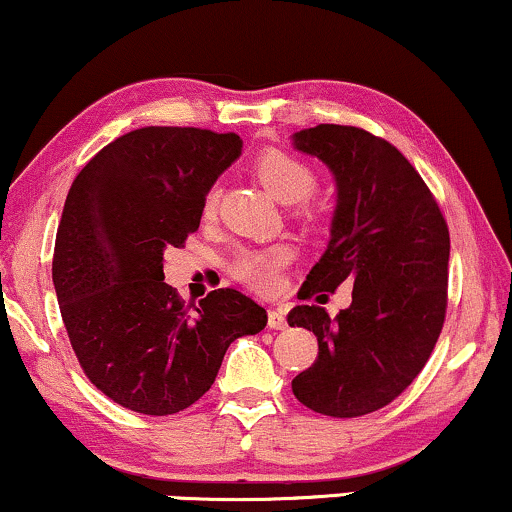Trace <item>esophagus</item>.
Returning a JSON list of instances; mask_svg holds the SVG:
<instances>
[{
	"mask_svg": "<svg viewBox=\"0 0 512 512\" xmlns=\"http://www.w3.org/2000/svg\"><path fill=\"white\" fill-rule=\"evenodd\" d=\"M288 326V322H286V315H283V312H279V310H269V329H274V331H283Z\"/></svg>",
	"mask_w": 512,
	"mask_h": 512,
	"instance_id": "34e87169",
	"label": "esophagus"
}]
</instances>
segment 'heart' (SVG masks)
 <instances>
[{
	"instance_id": "heart-1",
	"label": "heart",
	"mask_w": 512,
	"mask_h": 512,
	"mask_svg": "<svg viewBox=\"0 0 512 512\" xmlns=\"http://www.w3.org/2000/svg\"><path fill=\"white\" fill-rule=\"evenodd\" d=\"M255 176L260 178L262 186L272 193L279 202H298L305 200L317 186V174L310 164L303 162L300 157L291 155L283 150H267L252 164ZM217 209V193L209 190L205 197L202 212L205 217H212ZM293 260V250L288 245H269L260 250H245L240 252L233 262V276L243 281L245 286L257 293H274L279 288L281 272Z\"/></svg>"
}]
</instances>
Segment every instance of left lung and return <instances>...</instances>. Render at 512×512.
<instances>
[{"label": "left lung", "instance_id": "left-lung-1", "mask_svg": "<svg viewBox=\"0 0 512 512\" xmlns=\"http://www.w3.org/2000/svg\"><path fill=\"white\" fill-rule=\"evenodd\" d=\"M293 147L322 159L336 181L329 245L298 298L353 283V303L334 319L317 305L288 312V324L319 343L293 393L322 415L360 417L389 405L427 365L446 317L451 238L427 183L386 140L319 123L293 133Z\"/></svg>", "mask_w": 512, "mask_h": 512}]
</instances>
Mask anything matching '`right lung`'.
Masks as SVG:
<instances>
[{
	"instance_id": "1",
	"label": "right lung",
	"mask_w": 512,
	"mask_h": 512,
	"mask_svg": "<svg viewBox=\"0 0 512 512\" xmlns=\"http://www.w3.org/2000/svg\"><path fill=\"white\" fill-rule=\"evenodd\" d=\"M240 147L236 133L138 128L102 147L66 195L52 260L61 319L83 372L123 408L186 410L231 343L267 326V310L236 288L186 307L164 281V250L197 231Z\"/></svg>"
}]
</instances>
